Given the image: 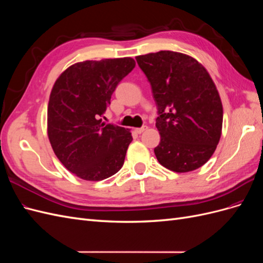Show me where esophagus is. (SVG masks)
Segmentation results:
<instances>
[{"instance_id":"esophagus-1","label":"esophagus","mask_w":263,"mask_h":263,"mask_svg":"<svg viewBox=\"0 0 263 263\" xmlns=\"http://www.w3.org/2000/svg\"><path fill=\"white\" fill-rule=\"evenodd\" d=\"M147 128H148L147 126H142V127H140V128H136L135 130H136V133H137V134H141V133H144Z\"/></svg>"}]
</instances>
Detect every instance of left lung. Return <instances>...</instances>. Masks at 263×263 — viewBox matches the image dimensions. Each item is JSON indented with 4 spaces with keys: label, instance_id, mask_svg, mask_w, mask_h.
I'll return each instance as SVG.
<instances>
[{
    "label": "left lung",
    "instance_id": "1",
    "mask_svg": "<svg viewBox=\"0 0 263 263\" xmlns=\"http://www.w3.org/2000/svg\"><path fill=\"white\" fill-rule=\"evenodd\" d=\"M158 107L159 163L174 172L201 168L216 149L222 104L208 70L189 54L161 50L136 57Z\"/></svg>",
    "mask_w": 263,
    "mask_h": 263
}]
</instances>
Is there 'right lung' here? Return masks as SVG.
I'll use <instances>...</instances> for the list:
<instances>
[{"instance_id": "obj_1", "label": "right lung", "mask_w": 263, "mask_h": 263, "mask_svg": "<svg viewBox=\"0 0 263 263\" xmlns=\"http://www.w3.org/2000/svg\"><path fill=\"white\" fill-rule=\"evenodd\" d=\"M130 57L85 60L55 80L47 110V134L54 155L85 181L112 177L124 164L130 129L102 122L116 85L135 68Z\"/></svg>"}]
</instances>
